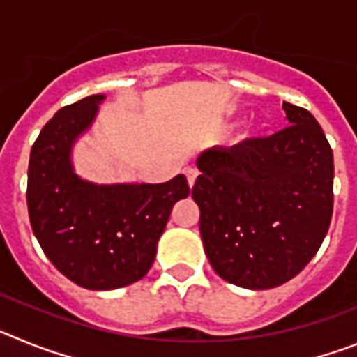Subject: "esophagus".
<instances>
[{"label": "esophagus", "instance_id": "34e87169", "mask_svg": "<svg viewBox=\"0 0 357 357\" xmlns=\"http://www.w3.org/2000/svg\"><path fill=\"white\" fill-rule=\"evenodd\" d=\"M185 176H188L189 188H193L195 182H197V176H198L197 169H195V168H188V169H185Z\"/></svg>", "mask_w": 357, "mask_h": 357}]
</instances>
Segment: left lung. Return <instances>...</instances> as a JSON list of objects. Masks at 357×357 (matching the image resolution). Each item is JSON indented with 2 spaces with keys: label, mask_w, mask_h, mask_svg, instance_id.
Wrapping results in <instances>:
<instances>
[{
  "label": "left lung",
  "mask_w": 357,
  "mask_h": 357,
  "mask_svg": "<svg viewBox=\"0 0 357 357\" xmlns=\"http://www.w3.org/2000/svg\"><path fill=\"white\" fill-rule=\"evenodd\" d=\"M289 125L268 137L202 151L193 185L211 266L247 289L284 284L313 259L333 216L334 159L309 110L284 102Z\"/></svg>",
  "instance_id": "obj_1"
}]
</instances>
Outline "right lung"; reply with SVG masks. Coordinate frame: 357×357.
I'll use <instances>...</instances> for the list:
<instances>
[{
  "label": "right lung",
  "mask_w": 357,
  "mask_h": 357,
  "mask_svg": "<svg viewBox=\"0 0 357 357\" xmlns=\"http://www.w3.org/2000/svg\"><path fill=\"white\" fill-rule=\"evenodd\" d=\"M103 94L62 107L31 146L28 214L53 266L82 288L105 291L143 279L173 206L188 198L184 175L162 184L98 185L75 173L71 150L93 125Z\"/></svg>",
  "instance_id": "1"
}]
</instances>
